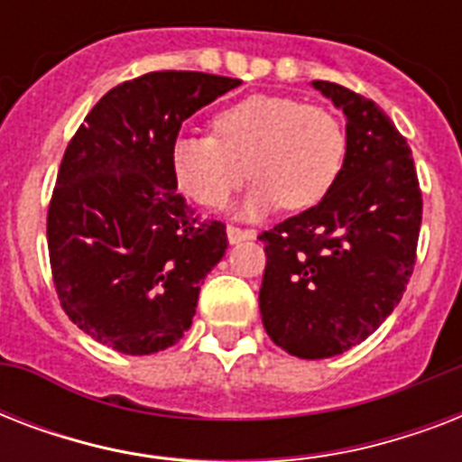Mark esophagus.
I'll return each mask as SVG.
<instances>
[{"label": "esophagus", "mask_w": 462, "mask_h": 462, "mask_svg": "<svg viewBox=\"0 0 462 462\" xmlns=\"http://www.w3.org/2000/svg\"><path fill=\"white\" fill-rule=\"evenodd\" d=\"M227 239L232 245H237L242 239H254V230H245V227H235V225H227Z\"/></svg>", "instance_id": "esophagus-1"}]
</instances>
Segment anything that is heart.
I'll list each match as a JSON object with an SVG mask.
<instances>
[{
	"label": "heart",
	"instance_id": "1",
	"mask_svg": "<svg viewBox=\"0 0 462 462\" xmlns=\"http://www.w3.org/2000/svg\"><path fill=\"white\" fill-rule=\"evenodd\" d=\"M343 125L323 105L285 96H249L213 117V136H180L170 146L177 187L206 208H223L246 172L259 184L246 199L249 216L282 203L311 208L343 170Z\"/></svg>",
	"mask_w": 462,
	"mask_h": 462
}]
</instances>
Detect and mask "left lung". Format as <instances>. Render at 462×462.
Returning a JSON list of instances; mask_svg holds the SVG:
<instances>
[{
    "label": "left lung",
    "instance_id": "obj_1",
    "mask_svg": "<svg viewBox=\"0 0 462 462\" xmlns=\"http://www.w3.org/2000/svg\"><path fill=\"white\" fill-rule=\"evenodd\" d=\"M314 88L347 119L343 170L316 206L259 235L263 328L302 359L340 355L386 321L408 288L422 225L415 160L386 112L337 83Z\"/></svg>",
    "mask_w": 462,
    "mask_h": 462
}]
</instances>
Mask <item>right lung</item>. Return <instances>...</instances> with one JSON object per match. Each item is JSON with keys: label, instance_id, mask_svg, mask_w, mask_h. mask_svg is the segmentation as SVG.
<instances>
[{"label": "right lung", "instance_id": "add662e5", "mask_svg": "<svg viewBox=\"0 0 462 462\" xmlns=\"http://www.w3.org/2000/svg\"><path fill=\"white\" fill-rule=\"evenodd\" d=\"M239 79L151 71L107 90L69 141L47 208V249L61 309L125 355L174 345L227 232L177 194L170 146L203 105Z\"/></svg>", "mask_w": 462, "mask_h": 462}]
</instances>
